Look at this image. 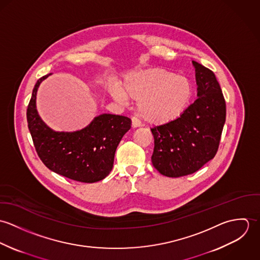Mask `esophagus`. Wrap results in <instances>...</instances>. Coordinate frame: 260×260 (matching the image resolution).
<instances>
[{
    "label": "esophagus",
    "instance_id": "obj_1",
    "mask_svg": "<svg viewBox=\"0 0 260 260\" xmlns=\"http://www.w3.org/2000/svg\"><path fill=\"white\" fill-rule=\"evenodd\" d=\"M132 127L133 128H137V127H140L141 126V122L139 121V119H137L136 117H132Z\"/></svg>",
    "mask_w": 260,
    "mask_h": 260
}]
</instances>
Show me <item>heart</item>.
Listing matches in <instances>:
<instances>
[{"instance_id": "b5f03b06", "label": "heart", "mask_w": 260, "mask_h": 260, "mask_svg": "<svg viewBox=\"0 0 260 260\" xmlns=\"http://www.w3.org/2000/svg\"><path fill=\"white\" fill-rule=\"evenodd\" d=\"M110 92L122 103L139 100L140 116L150 123L162 124L176 119L185 110L192 96V84L183 75L153 69L128 75L122 88L114 85Z\"/></svg>"}]
</instances>
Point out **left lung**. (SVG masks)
<instances>
[{
  "label": "left lung",
  "mask_w": 260,
  "mask_h": 260,
  "mask_svg": "<svg viewBox=\"0 0 260 260\" xmlns=\"http://www.w3.org/2000/svg\"><path fill=\"white\" fill-rule=\"evenodd\" d=\"M192 63L198 98L175 120L151 129L152 164L167 177L192 174L213 159L225 123L226 104L215 75L203 65Z\"/></svg>",
  "instance_id": "1"
}]
</instances>
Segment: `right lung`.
I'll return each mask as SVG.
<instances>
[{
	"label": "right lung",
	"instance_id": "obj_1",
	"mask_svg": "<svg viewBox=\"0 0 260 260\" xmlns=\"http://www.w3.org/2000/svg\"><path fill=\"white\" fill-rule=\"evenodd\" d=\"M50 75L38 80L27 109L28 127L38 155L57 174L85 183L100 181L111 172L115 151L131 128V120L125 116L102 114L79 131L52 130L36 109L38 88Z\"/></svg>",
	"mask_w": 260,
	"mask_h": 260
}]
</instances>
